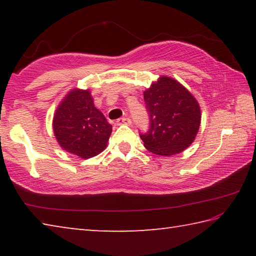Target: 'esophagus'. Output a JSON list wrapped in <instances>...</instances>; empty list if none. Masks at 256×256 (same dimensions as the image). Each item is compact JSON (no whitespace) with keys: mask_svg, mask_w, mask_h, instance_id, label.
<instances>
[{"mask_svg":"<svg viewBox=\"0 0 256 256\" xmlns=\"http://www.w3.org/2000/svg\"><path fill=\"white\" fill-rule=\"evenodd\" d=\"M116 124L118 125H130L131 124V120H130L128 118H118V120H116Z\"/></svg>","mask_w":256,"mask_h":256,"instance_id":"obj_1","label":"esophagus"}]
</instances>
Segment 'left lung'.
Segmentation results:
<instances>
[{"mask_svg":"<svg viewBox=\"0 0 256 256\" xmlns=\"http://www.w3.org/2000/svg\"><path fill=\"white\" fill-rule=\"evenodd\" d=\"M150 128L140 134L150 152L174 156L192 144L201 123L198 102L184 86L160 76L144 92Z\"/></svg>","mask_w":256,"mask_h":256,"instance_id":"1","label":"left lung"}]
</instances>
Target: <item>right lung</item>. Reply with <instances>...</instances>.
<instances>
[{
  "label": "right lung",
  "instance_id": "right-lung-1",
  "mask_svg": "<svg viewBox=\"0 0 256 256\" xmlns=\"http://www.w3.org/2000/svg\"><path fill=\"white\" fill-rule=\"evenodd\" d=\"M53 130L58 144L68 152L88 159L105 150L112 125L94 105L89 90L73 89L56 110Z\"/></svg>",
  "mask_w": 256,
  "mask_h": 256
}]
</instances>
